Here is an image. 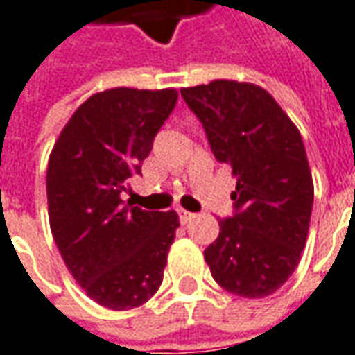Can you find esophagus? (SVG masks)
<instances>
[{"label":"esophagus","mask_w":355,"mask_h":355,"mask_svg":"<svg viewBox=\"0 0 355 355\" xmlns=\"http://www.w3.org/2000/svg\"><path fill=\"white\" fill-rule=\"evenodd\" d=\"M178 215H180V223H182V225L189 223V220L193 218V213H189V211H185V209H178Z\"/></svg>","instance_id":"obj_1"}]
</instances>
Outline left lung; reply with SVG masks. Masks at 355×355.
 Returning a JSON list of instances; mask_svg holds the SVG:
<instances>
[{
  "label": "left lung",
  "instance_id": "1",
  "mask_svg": "<svg viewBox=\"0 0 355 355\" xmlns=\"http://www.w3.org/2000/svg\"><path fill=\"white\" fill-rule=\"evenodd\" d=\"M182 97L236 178L234 215L218 220L205 261L228 293L268 297L299 266L309 234L315 187L301 132L254 83L215 80L183 87Z\"/></svg>",
  "mask_w": 355,
  "mask_h": 355
}]
</instances>
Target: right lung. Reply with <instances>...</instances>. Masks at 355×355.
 <instances>
[{"label":"right lung","mask_w":355,"mask_h":355,"mask_svg":"<svg viewBox=\"0 0 355 355\" xmlns=\"http://www.w3.org/2000/svg\"><path fill=\"white\" fill-rule=\"evenodd\" d=\"M175 101L173 87H113L92 95L50 152L54 242L87 297L113 311L140 306L158 291L180 227L175 211H142L121 199Z\"/></svg>","instance_id":"1"}]
</instances>
